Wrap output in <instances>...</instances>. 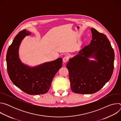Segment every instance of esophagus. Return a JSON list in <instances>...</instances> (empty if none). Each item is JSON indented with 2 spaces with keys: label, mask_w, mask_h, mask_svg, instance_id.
<instances>
[{
  "label": "esophagus",
  "mask_w": 121,
  "mask_h": 121,
  "mask_svg": "<svg viewBox=\"0 0 121 121\" xmlns=\"http://www.w3.org/2000/svg\"><path fill=\"white\" fill-rule=\"evenodd\" d=\"M68 60V58L67 56H65L63 58V62L64 63H66Z\"/></svg>",
  "instance_id": "1"
}]
</instances>
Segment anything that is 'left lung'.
Masks as SVG:
<instances>
[{
  "instance_id": "obj_1",
  "label": "left lung",
  "mask_w": 121,
  "mask_h": 121,
  "mask_svg": "<svg viewBox=\"0 0 121 121\" xmlns=\"http://www.w3.org/2000/svg\"><path fill=\"white\" fill-rule=\"evenodd\" d=\"M92 40L78 55L69 59L71 89L78 94H93L99 91L110 79L113 71L114 53L105 34L91 29ZM94 58L96 61L90 60Z\"/></svg>"
}]
</instances>
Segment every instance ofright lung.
Segmentation results:
<instances>
[{
  "label": "right lung",
  "mask_w": 121,
  "mask_h": 121,
  "mask_svg": "<svg viewBox=\"0 0 121 121\" xmlns=\"http://www.w3.org/2000/svg\"><path fill=\"white\" fill-rule=\"evenodd\" d=\"M30 32L23 30L15 36L9 46L6 56L7 70L13 83L29 95L47 93L52 80L62 66V58L31 67L23 64L19 57V48L22 40Z\"/></svg>",
  "instance_id": "add662e5"
}]
</instances>
